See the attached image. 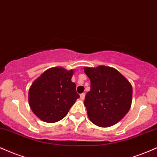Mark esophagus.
I'll return each mask as SVG.
<instances>
[{"instance_id": "1", "label": "esophagus", "mask_w": 157, "mask_h": 157, "mask_svg": "<svg viewBox=\"0 0 157 157\" xmlns=\"http://www.w3.org/2000/svg\"><path fill=\"white\" fill-rule=\"evenodd\" d=\"M84 98H85V93H82L80 95V98L82 99V100H84Z\"/></svg>"}]
</instances>
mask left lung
<instances>
[{
    "mask_svg": "<svg viewBox=\"0 0 157 157\" xmlns=\"http://www.w3.org/2000/svg\"><path fill=\"white\" fill-rule=\"evenodd\" d=\"M84 73L91 83L84 102L90 121L104 128L118 123L132 105V84L117 70L107 66L86 67Z\"/></svg>",
    "mask_w": 157,
    "mask_h": 157,
    "instance_id": "8db88e82",
    "label": "left lung"
}]
</instances>
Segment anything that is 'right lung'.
Instances as JSON below:
<instances>
[{
	"label": "right lung",
	"instance_id": "obj_1",
	"mask_svg": "<svg viewBox=\"0 0 157 157\" xmlns=\"http://www.w3.org/2000/svg\"><path fill=\"white\" fill-rule=\"evenodd\" d=\"M73 70L50 68L31 84L29 104L32 112L46 123H55L64 118L79 98L75 84L71 78Z\"/></svg>",
	"mask_w": 157,
	"mask_h": 157
}]
</instances>
